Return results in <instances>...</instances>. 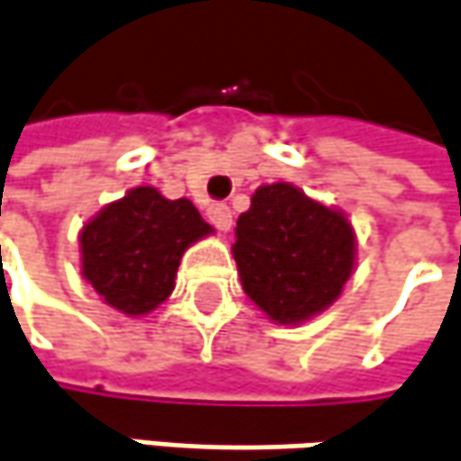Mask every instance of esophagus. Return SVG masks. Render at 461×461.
<instances>
[{"mask_svg":"<svg viewBox=\"0 0 461 461\" xmlns=\"http://www.w3.org/2000/svg\"><path fill=\"white\" fill-rule=\"evenodd\" d=\"M207 220L218 228L220 233H228L230 228H233V212H230V207L228 204H210V210H207Z\"/></svg>","mask_w":461,"mask_h":461,"instance_id":"obj_1","label":"esophagus"}]
</instances>
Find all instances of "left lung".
I'll return each mask as SVG.
<instances>
[{"instance_id": "1", "label": "left lung", "mask_w": 461, "mask_h": 461, "mask_svg": "<svg viewBox=\"0 0 461 461\" xmlns=\"http://www.w3.org/2000/svg\"><path fill=\"white\" fill-rule=\"evenodd\" d=\"M233 259L243 293L280 327H298L342 295L357 265L353 222L288 181L265 184L239 215Z\"/></svg>"}]
</instances>
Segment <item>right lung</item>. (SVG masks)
I'll return each mask as SVG.
<instances>
[{"label": "right lung", "instance_id": "1", "mask_svg": "<svg viewBox=\"0 0 461 461\" xmlns=\"http://www.w3.org/2000/svg\"><path fill=\"white\" fill-rule=\"evenodd\" d=\"M212 233L189 199L134 186L82 225L80 272L104 303L137 319L171 295L184 251Z\"/></svg>", "mask_w": 461, "mask_h": 461}]
</instances>
